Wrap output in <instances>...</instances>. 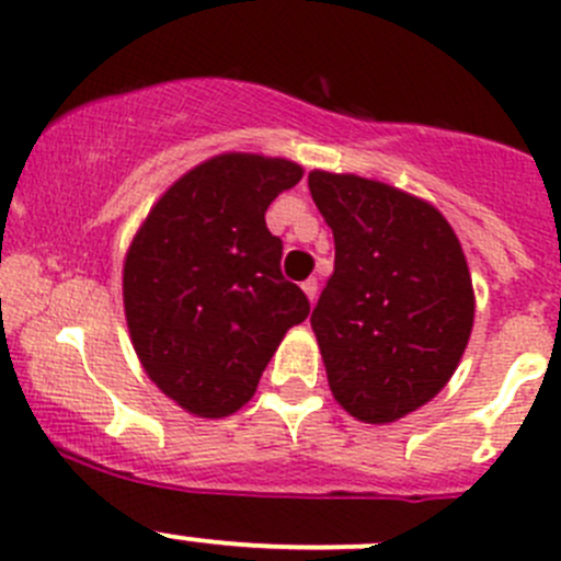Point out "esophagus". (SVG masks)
Here are the masks:
<instances>
[{
  "mask_svg": "<svg viewBox=\"0 0 561 561\" xmlns=\"http://www.w3.org/2000/svg\"><path fill=\"white\" fill-rule=\"evenodd\" d=\"M304 293H307V298H309V301H317V293H320V287H317V279H307V282H304Z\"/></svg>",
  "mask_w": 561,
  "mask_h": 561,
  "instance_id": "obj_1",
  "label": "esophagus"
}]
</instances>
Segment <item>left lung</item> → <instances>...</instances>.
<instances>
[{
  "mask_svg": "<svg viewBox=\"0 0 561 561\" xmlns=\"http://www.w3.org/2000/svg\"><path fill=\"white\" fill-rule=\"evenodd\" d=\"M309 192L336 247L312 312L328 386L358 421H399L445 388L469 342L461 244L437 208L380 181L312 171Z\"/></svg>",
  "mask_w": 561,
  "mask_h": 561,
  "instance_id": "1",
  "label": "left lung"
}]
</instances>
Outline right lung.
Wrapping results in <instances>:
<instances>
[{"instance_id":"1","label":"right lung","mask_w":561,"mask_h":561,"mask_svg":"<svg viewBox=\"0 0 561 561\" xmlns=\"http://www.w3.org/2000/svg\"><path fill=\"white\" fill-rule=\"evenodd\" d=\"M296 162L219 154L157 201L124 260V312L146 375L175 404L225 417L252 399L309 298L282 276V239L265 228Z\"/></svg>"}]
</instances>
